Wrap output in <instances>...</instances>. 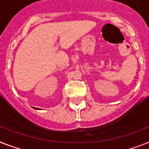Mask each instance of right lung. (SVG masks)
<instances>
[{
	"mask_svg": "<svg viewBox=\"0 0 149 149\" xmlns=\"http://www.w3.org/2000/svg\"><path fill=\"white\" fill-rule=\"evenodd\" d=\"M34 109H36V110H39V109H38V108H34Z\"/></svg>",
	"mask_w": 149,
	"mask_h": 149,
	"instance_id": "obj_1",
	"label": "right lung"
}]
</instances>
